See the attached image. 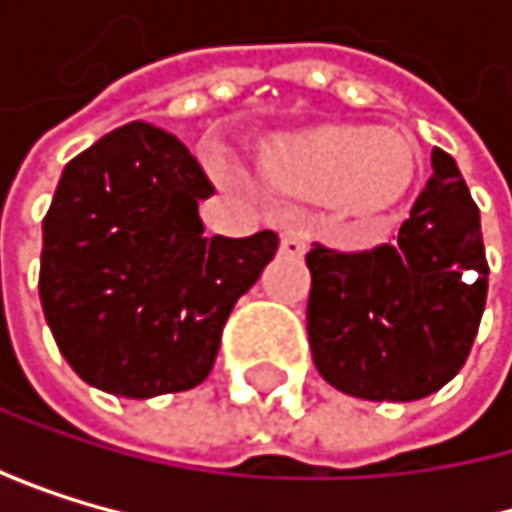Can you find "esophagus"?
<instances>
[{
	"label": "esophagus",
	"mask_w": 512,
	"mask_h": 512,
	"mask_svg": "<svg viewBox=\"0 0 512 512\" xmlns=\"http://www.w3.org/2000/svg\"><path fill=\"white\" fill-rule=\"evenodd\" d=\"M282 254H288V258H304L307 254V233L304 230H285L282 233V242H279Z\"/></svg>",
	"instance_id": "obj_1"
}]
</instances>
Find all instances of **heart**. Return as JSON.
Masks as SVG:
<instances>
[{
    "label": "heart",
    "mask_w": 512,
    "mask_h": 512,
    "mask_svg": "<svg viewBox=\"0 0 512 512\" xmlns=\"http://www.w3.org/2000/svg\"><path fill=\"white\" fill-rule=\"evenodd\" d=\"M264 181L288 196L331 199L353 224H378L415 181V147L396 131L319 125L282 134L258 153Z\"/></svg>",
    "instance_id": "obj_1"
}]
</instances>
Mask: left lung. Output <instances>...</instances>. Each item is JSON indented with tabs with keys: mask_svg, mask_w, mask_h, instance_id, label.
<instances>
[{
	"mask_svg": "<svg viewBox=\"0 0 512 512\" xmlns=\"http://www.w3.org/2000/svg\"><path fill=\"white\" fill-rule=\"evenodd\" d=\"M307 338L316 371L347 396L415 402L458 375L488 294L479 208L448 153L393 245H313Z\"/></svg>",
	"mask_w": 512,
	"mask_h": 512,
	"instance_id": "left-lung-1",
	"label": "left lung"
}]
</instances>
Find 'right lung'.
Masks as SVG:
<instances>
[{"label":"right lung","instance_id":"right-lung-1","mask_svg":"<svg viewBox=\"0 0 512 512\" xmlns=\"http://www.w3.org/2000/svg\"><path fill=\"white\" fill-rule=\"evenodd\" d=\"M214 193L174 134L128 122L67 162L42 221L39 301L76 375L153 399L208 378L233 304L279 239L205 236Z\"/></svg>","mask_w":512,"mask_h":512}]
</instances>
